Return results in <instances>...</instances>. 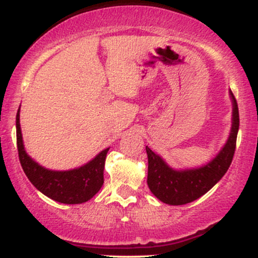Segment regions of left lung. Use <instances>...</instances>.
<instances>
[{
	"label": "left lung",
	"mask_w": 258,
	"mask_h": 258,
	"mask_svg": "<svg viewBox=\"0 0 258 258\" xmlns=\"http://www.w3.org/2000/svg\"><path fill=\"white\" fill-rule=\"evenodd\" d=\"M233 100V125L226 146L216 158L205 166L194 170L174 171L147 146L148 186L152 193L168 205H184L206 194L229 168L235 153L239 130V109L235 97Z\"/></svg>",
	"instance_id": "left-lung-1"
}]
</instances>
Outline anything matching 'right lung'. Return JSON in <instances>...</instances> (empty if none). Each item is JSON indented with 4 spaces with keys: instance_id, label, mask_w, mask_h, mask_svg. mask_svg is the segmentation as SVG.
I'll list each match as a JSON object with an SVG mask.
<instances>
[{
    "instance_id": "right-lung-1",
    "label": "right lung",
    "mask_w": 258,
    "mask_h": 258,
    "mask_svg": "<svg viewBox=\"0 0 258 258\" xmlns=\"http://www.w3.org/2000/svg\"><path fill=\"white\" fill-rule=\"evenodd\" d=\"M17 147L20 165L29 180L41 193L58 203H86L98 193L104 183V165L109 148L76 170H47L35 162L25 152L19 123V110L17 112Z\"/></svg>"
}]
</instances>
